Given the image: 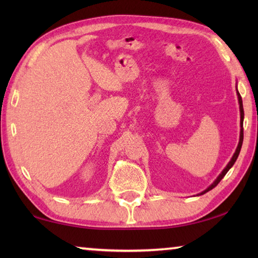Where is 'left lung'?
Instances as JSON below:
<instances>
[{"label":"left lung","mask_w":258,"mask_h":258,"mask_svg":"<svg viewBox=\"0 0 258 258\" xmlns=\"http://www.w3.org/2000/svg\"><path fill=\"white\" fill-rule=\"evenodd\" d=\"M237 95H238L239 109H240V127H241V128H240V138H239L238 147H237V149H235V151H234L232 158H231V160L229 161V164L225 166L224 169L221 172L220 175H218V176L216 177V180L214 181V182L212 183V184L207 187L206 190H204L203 192H200V194H198L197 196H202V195H204V194H206V192L211 191L212 189H214V187H215V186L218 184V183H220V181L222 180V178H223V177L225 176V174L229 172V169L234 165L235 160H237L238 156H239V154H240V150H241V146H242V141H243V116H244V113H243V107H242V99H241V95H240V93L238 92V89H237Z\"/></svg>","instance_id":"1"}]
</instances>
